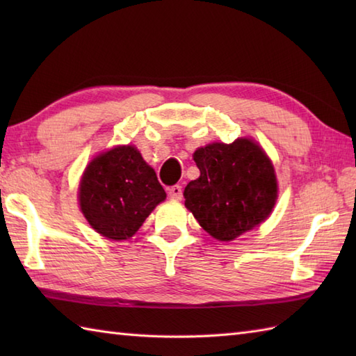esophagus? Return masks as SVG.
<instances>
[{
	"label": "esophagus",
	"mask_w": 356,
	"mask_h": 356,
	"mask_svg": "<svg viewBox=\"0 0 356 356\" xmlns=\"http://www.w3.org/2000/svg\"><path fill=\"white\" fill-rule=\"evenodd\" d=\"M168 195L174 200L182 199V186L180 185H172L168 188Z\"/></svg>",
	"instance_id": "1"
}]
</instances>
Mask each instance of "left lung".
I'll return each instance as SVG.
<instances>
[{
  "instance_id": "8db88e82",
  "label": "left lung",
  "mask_w": 356,
  "mask_h": 356,
  "mask_svg": "<svg viewBox=\"0 0 356 356\" xmlns=\"http://www.w3.org/2000/svg\"><path fill=\"white\" fill-rule=\"evenodd\" d=\"M194 161L200 176L186 185L185 207L209 236L229 241L266 220L277 200V179L255 142L209 143L195 151Z\"/></svg>"
}]
</instances>
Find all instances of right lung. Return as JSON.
Returning a JSON list of instances; mask_svg holds the SVG:
<instances>
[{
	"label": "right lung",
	"mask_w": 356,
	"mask_h": 356,
	"mask_svg": "<svg viewBox=\"0 0 356 356\" xmlns=\"http://www.w3.org/2000/svg\"><path fill=\"white\" fill-rule=\"evenodd\" d=\"M166 193L134 147H116L88 163L79 205L92 228L111 240L136 234Z\"/></svg>",
	"instance_id": "1"
}]
</instances>
